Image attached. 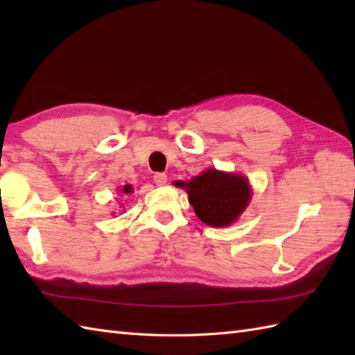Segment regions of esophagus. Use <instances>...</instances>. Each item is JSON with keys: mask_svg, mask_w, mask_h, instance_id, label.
I'll list each match as a JSON object with an SVG mask.
<instances>
[{"mask_svg": "<svg viewBox=\"0 0 355 355\" xmlns=\"http://www.w3.org/2000/svg\"><path fill=\"white\" fill-rule=\"evenodd\" d=\"M154 182L157 186H164L168 183V175H166V173H155Z\"/></svg>", "mask_w": 355, "mask_h": 355, "instance_id": "obj_1", "label": "esophagus"}]
</instances>
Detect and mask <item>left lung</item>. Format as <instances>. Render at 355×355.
I'll return each instance as SVG.
<instances>
[{
    "label": "left lung",
    "mask_w": 355,
    "mask_h": 355,
    "mask_svg": "<svg viewBox=\"0 0 355 355\" xmlns=\"http://www.w3.org/2000/svg\"><path fill=\"white\" fill-rule=\"evenodd\" d=\"M189 195L195 215L210 227H227L239 220L252 200V186L243 173L209 168L187 182H175Z\"/></svg>",
    "instance_id": "obj_1"
}]
</instances>
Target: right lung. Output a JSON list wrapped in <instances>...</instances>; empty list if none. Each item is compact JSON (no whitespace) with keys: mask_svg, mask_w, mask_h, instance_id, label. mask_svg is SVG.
Wrapping results in <instances>:
<instances>
[{"mask_svg":"<svg viewBox=\"0 0 355 355\" xmlns=\"http://www.w3.org/2000/svg\"><path fill=\"white\" fill-rule=\"evenodd\" d=\"M132 191H134V189H132V186H131V184H125V186H123V189H122V192H123L125 195H130V193H132Z\"/></svg>","mask_w":355,"mask_h":355,"instance_id":"1","label":"right lung"}]
</instances>
